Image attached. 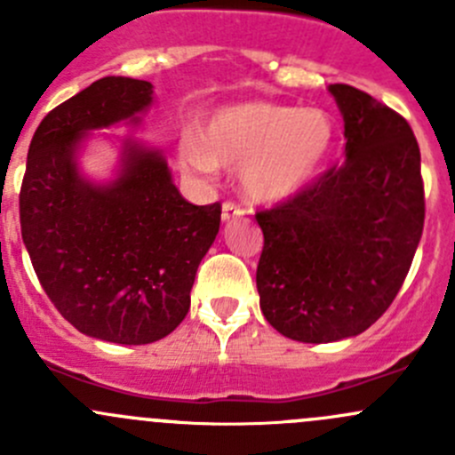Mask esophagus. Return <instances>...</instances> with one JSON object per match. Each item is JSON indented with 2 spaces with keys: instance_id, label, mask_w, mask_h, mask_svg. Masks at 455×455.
<instances>
[{
  "instance_id": "1",
  "label": "esophagus",
  "mask_w": 455,
  "mask_h": 455,
  "mask_svg": "<svg viewBox=\"0 0 455 455\" xmlns=\"http://www.w3.org/2000/svg\"><path fill=\"white\" fill-rule=\"evenodd\" d=\"M242 215H244V209H242L240 204H235V202H224L222 204L224 222H228V220H233V218H242Z\"/></svg>"
}]
</instances>
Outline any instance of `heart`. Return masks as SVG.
<instances>
[{
  "mask_svg": "<svg viewBox=\"0 0 455 455\" xmlns=\"http://www.w3.org/2000/svg\"><path fill=\"white\" fill-rule=\"evenodd\" d=\"M332 147V123L321 109L242 103L211 116L198 139H182L178 158L211 173L215 164H242V185L257 200L295 194Z\"/></svg>",
  "mask_w": 455,
  "mask_h": 455,
  "instance_id": "1",
  "label": "heart"
}]
</instances>
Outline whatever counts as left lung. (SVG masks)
I'll return each mask as SVG.
<instances>
[{"label":"left lung","instance_id":"left-lung-1","mask_svg":"<svg viewBox=\"0 0 455 455\" xmlns=\"http://www.w3.org/2000/svg\"><path fill=\"white\" fill-rule=\"evenodd\" d=\"M346 163L273 209L257 211L264 249L257 292L292 341L356 337L392 306L425 224L420 149L410 123L346 84L330 85Z\"/></svg>","mask_w":455,"mask_h":455}]
</instances>
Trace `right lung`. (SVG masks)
<instances>
[{
    "label": "right lung",
    "mask_w": 455,
    "mask_h": 455,
    "mask_svg": "<svg viewBox=\"0 0 455 455\" xmlns=\"http://www.w3.org/2000/svg\"><path fill=\"white\" fill-rule=\"evenodd\" d=\"M149 81L105 76L57 105L30 140L21 237L54 308L87 337L145 346L180 325L222 206L191 204L158 151L125 142L121 173L92 185L76 169L85 132L139 123Z\"/></svg>",
    "instance_id": "add662e5"
}]
</instances>
